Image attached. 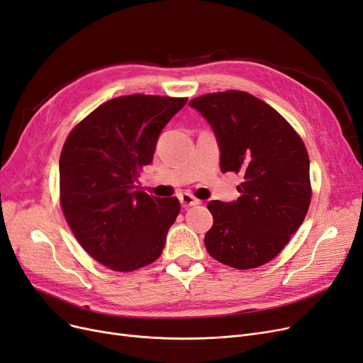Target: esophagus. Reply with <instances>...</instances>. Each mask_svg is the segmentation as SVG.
Listing matches in <instances>:
<instances>
[{
    "instance_id": "1",
    "label": "esophagus",
    "mask_w": 363,
    "mask_h": 363,
    "mask_svg": "<svg viewBox=\"0 0 363 363\" xmlns=\"http://www.w3.org/2000/svg\"><path fill=\"white\" fill-rule=\"evenodd\" d=\"M181 205H182V208H190V206H196V205H200V200L197 199V197H194L193 194H190V193H184V194H181Z\"/></svg>"
}]
</instances>
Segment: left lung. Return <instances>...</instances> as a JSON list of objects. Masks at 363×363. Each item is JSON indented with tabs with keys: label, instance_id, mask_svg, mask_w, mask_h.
I'll return each mask as SVG.
<instances>
[{
	"label": "left lung",
	"instance_id": "obj_1",
	"mask_svg": "<svg viewBox=\"0 0 363 363\" xmlns=\"http://www.w3.org/2000/svg\"><path fill=\"white\" fill-rule=\"evenodd\" d=\"M212 125L221 172L240 173V197L211 200L205 236L211 257L235 269L259 267L284 250L311 203L310 157L284 116L245 91L205 94L189 103Z\"/></svg>",
	"mask_w": 363,
	"mask_h": 363
}]
</instances>
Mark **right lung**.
<instances>
[{"label": "right lung", "mask_w": 363, "mask_h": 363, "mask_svg": "<svg viewBox=\"0 0 363 363\" xmlns=\"http://www.w3.org/2000/svg\"><path fill=\"white\" fill-rule=\"evenodd\" d=\"M186 97L131 94L100 104L67 136L60 157V203L77 242L106 267L151 264L181 211L134 182L151 164L161 130Z\"/></svg>", "instance_id": "1"}]
</instances>
